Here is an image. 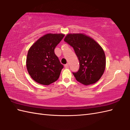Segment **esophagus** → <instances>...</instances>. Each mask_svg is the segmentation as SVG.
<instances>
[{
	"label": "esophagus",
	"mask_w": 130,
	"mask_h": 130,
	"mask_svg": "<svg viewBox=\"0 0 130 130\" xmlns=\"http://www.w3.org/2000/svg\"><path fill=\"white\" fill-rule=\"evenodd\" d=\"M64 67H65V68H69V64H68V63H67V64H65L64 65Z\"/></svg>",
	"instance_id": "obj_1"
}]
</instances>
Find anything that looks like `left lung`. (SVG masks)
Wrapping results in <instances>:
<instances>
[{"label":"left lung","instance_id":"obj_1","mask_svg":"<svg viewBox=\"0 0 130 130\" xmlns=\"http://www.w3.org/2000/svg\"><path fill=\"white\" fill-rule=\"evenodd\" d=\"M65 42L74 48L79 61V69L73 72L76 80L89 85L98 81L106 68V56L99 44L83 34H69Z\"/></svg>","mask_w":130,"mask_h":130}]
</instances>
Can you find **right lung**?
<instances>
[{
  "label": "right lung",
  "mask_w": 130,
  "mask_h": 130,
  "mask_svg": "<svg viewBox=\"0 0 130 130\" xmlns=\"http://www.w3.org/2000/svg\"><path fill=\"white\" fill-rule=\"evenodd\" d=\"M63 37L61 34H47L30 47L26 67L30 76L38 83L49 85L59 79L63 66L54 50Z\"/></svg>",
  "instance_id": "obj_1"
}]
</instances>
